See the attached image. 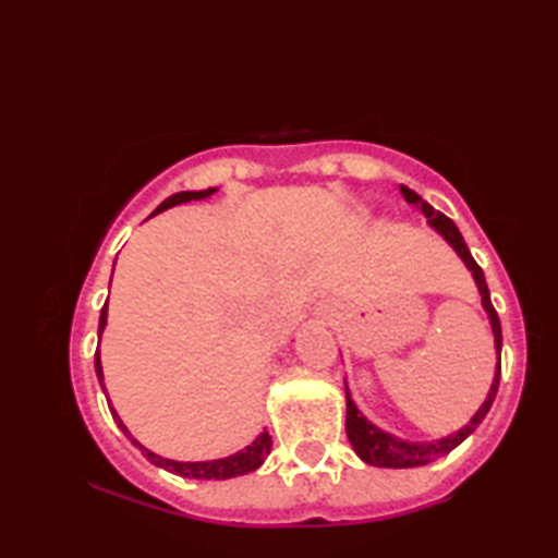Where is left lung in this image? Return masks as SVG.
Returning <instances> with one entry per match:
<instances>
[{
  "label": "left lung",
  "instance_id": "left-lung-1",
  "mask_svg": "<svg viewBox=\"0 0 558 558\" xmlns=\"http://www.w3.org/2000/svg\"><path fill=\"white\" fill-rule=\"evenodd\" d=\"M400 194L405 196L408 204H414L424 213L429 228L436 230L450 246H453V252L462 258V264L468 266L472 278H475L477 290L482 294V306H484V312H487L489 324H492L494 348H496V369H494V381H492V388L487 393V400H484L482 408L472 414V420L456 434L436 438V441H405V438H398L393 434L384 432L381 426H376L374 422L366 420L360 412V408L354 405L352 393L345 384V400H348L345 432H348V438L354 448V453H357L366 462V465H376V468H420V465H426V462L450 453V450L465 441V438L482 424V420L487 417V412L496 398V390H499V381H501V324H499V316H496V310L492 304L489 288H487V280H484L482 268L477 266V260L472 258L470 248H468L465 240H462V234L456 228L453 220L446 218L444 213L434 210L420 194H414L412 189H408L405 184H400Z\"/></svg>",
  "mask_w": 558,
  "mask_h": 558
}]
</instances>
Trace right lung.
<instances>
[{"label": "right lung", "mask_w": 558, "mask_h": 558, "mask_svg": "<svg viewBox=\"0 0 558 558\" xmlns=\"http://www.w3.org/2000/svg\"><path fill=\"white\" fill-rule=\"evenodd\" d=\"M218 192V186H210V189H201V192H180V194H172L170 198H165L162 204L153 210V216H158V213L168 210L172 206H180V204H186V201H201V198H208ZM112 282V280H110ZM105 326H108V302H105L102 312H100V326H98V336H102ZM96 374H98V381H100V388L102 393L108 396V388H105V376H102V364H100V348L96 350ZM108 408L112 412V420L117 422V426L126 434L129 441H132L134 446L141 448V453H144V458H148L153 465L156 468H162L168 472H174V475L180 477H192V480H230V477H240V475H246V472H254L256 468L264 465L266 456L270 453V434L264 429L260 432L252 444H248L246 448L236 450V453L228 456V458H218V460H201V462H180V460H170V458H162L158 453H153V450H148L146 446H141L136 438L132 436V432L126 429L124 422L120 420V414H117V410L112 408V402H108Z\"/></svg>", "instance_id": "add662e5"}]
</instances>
